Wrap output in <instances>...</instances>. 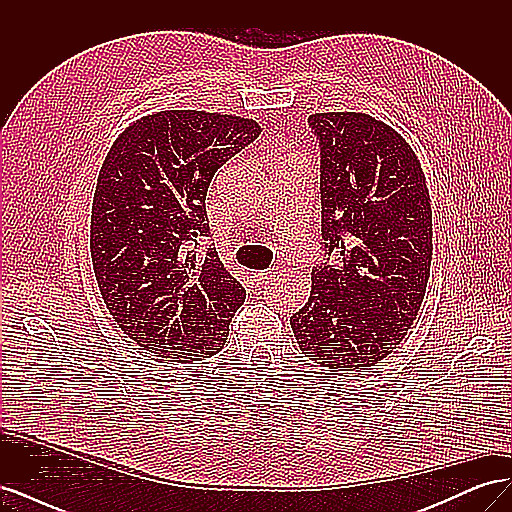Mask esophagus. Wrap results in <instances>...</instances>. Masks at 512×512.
Here are the masks:
<instances>
[{
  "instance_id": "34e87169",
  "label": "esophagus",
  "mask_w": 512,
  "mask_h": 512,
  "mask_svg": "<svg viewBox=\"0 0 512 512\" xmlns=\"http://www.w3.org/2000/svg\"><path fill=\"white\" fill-rule=\"evenodd\" d=\"M262 280H273V277H277V269H265V271H260L258 273Z\"/></svg>"
}]
</instances>
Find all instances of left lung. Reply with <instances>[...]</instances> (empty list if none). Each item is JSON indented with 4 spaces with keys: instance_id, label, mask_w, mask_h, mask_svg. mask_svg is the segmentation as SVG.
Wrapping results in <instances>:
<instances>
[{
    "instance_id": "1",
    "label": "left lung",
    "mask_w": 512,
    "mask_h": 512,
    "mask_svg": "<svg viewBox=\"0 0 512 512\" xmlns=\"http://www.w3.org/2000/svg\"><path fill=\"white\" fill-rule=\"evenodd\" d=\"M320 149V245L312 292L290 327L329 369L386 359L421 309L431 267V205L421 162L365 113L307 119Z\"/></svg>"
}]
</instances>
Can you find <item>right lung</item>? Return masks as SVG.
Here are the masks:
<instances>
[{"mask_svg":"<svg viewBox=\"0 0 512 512\" xmlns=\"http://www.w3.org/2000/svg\"><path fill=\"white\" fill-rule=\"evenodd\" d=\"M252 119L160 111L126 128L102 164L91 207V262L106 309L162 359L218 354L245 288L220 260L207 220L209 185L254 143Z\"/></svg>","mask_w":512,"mask_h":512,"instance_id":"add662e5","label":"right lung"}]
</instances>
